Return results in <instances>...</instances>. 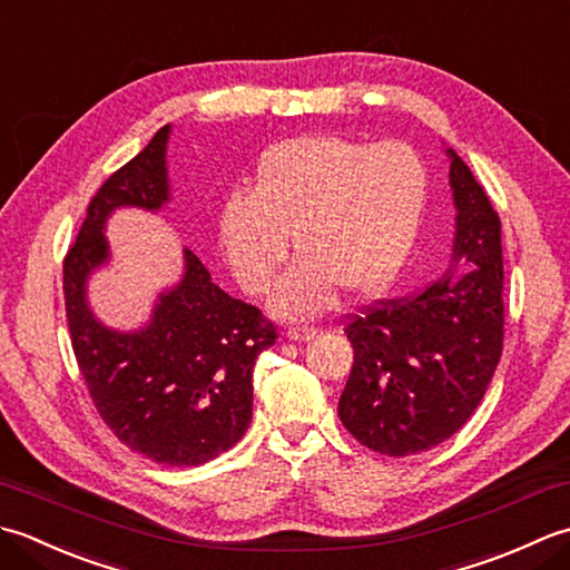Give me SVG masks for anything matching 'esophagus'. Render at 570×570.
Listing matches in <instances>:
<instances>
[{"label":"esophagus","instance_id":"obj_1","mask_svg":"<svg viewBox=\"0 0 570 570\" xmlns=\"http://www.w3.org/2000/svg\"><path fill=\"white\" fill-rule=\"evenodd\" d=\"M316 335H318V331L308 328V325H292V328L286 331V337H288V341H294V343H308Z\"/></svg>","mask_w":570,"mask_h":570}]
</instances>
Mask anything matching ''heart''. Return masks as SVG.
Returning a JSON list of instances; mask_svg holds the SVG:
<instances>
[{
    "instance_id": "1",
    "label": "heart",
    "mask_w": 570,
    "mask_h": 570,
    "mask_svg": "<svg viewBox=\"0 0 570 570\" xmlns=\"http://www.w3.org/2000/svg\"><path fill=\"white\" fill-rule=\"evenodd\" d=\"M426 186V168L406 144L284 139L259 156L247 196L223 203L217 239L237 282L266 294L292 237L301 262L276 288L272 311L311 318L337 288L372 296L392 282L416 242Z\"/></svg>"
}]
</instances>
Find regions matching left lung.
Wrapping results in <instances>:
<instances>
[{
    "label": "left lung",
    "instance_id": "8db88e82",
    "mask_svg": "<svg viewBox=\"0 0 570 570\" xmlns=\"http://www.w3.org/2000/svg\"><path fill=\"white\" fill-rule=\"evenodd\" d=\"M455 208L451 264L409 301H382L347 325L355 362L337 416L374 453L443 443L485 396L502 355L500 217L468 164L443 149Z\"/></svg>",
    "mask_w": 570,
    "mask_h": 570
}]
</instances>
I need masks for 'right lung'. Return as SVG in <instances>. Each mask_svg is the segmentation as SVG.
Here are the masks:
<instances>
[{
    "label": "right lung",
    "instance_id": "1",
    "mask_svg": "<svg viewBox=\"0 0 570 570\" xmlns=\"http://www.w3.org/2000/svg\"><path fill=\"white\" fill-rule=\"evenodd\" d=\"M156 131L105 180L63 264L72 353L102 421L154 463L190 468L229 451L252 421V370L276 341L262 313L210 282L184 247V274L154 298L149 321L119 331L95 316L90 278L112 262L107 220L122 208L161 213L171 203L168 139Z\"/></svg>",
    "mask_w": 570,
    "mask_h": 570
}]
</instances>
